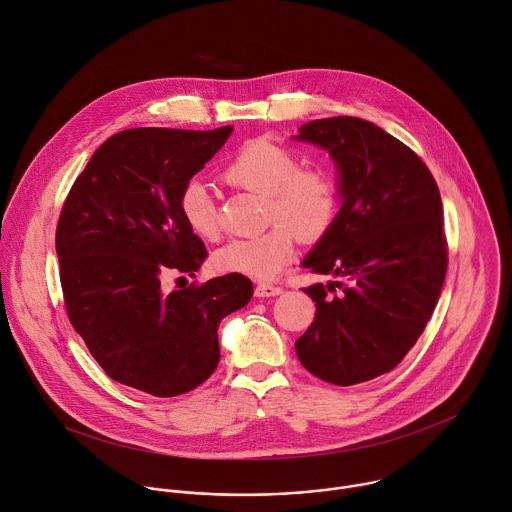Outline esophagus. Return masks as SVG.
Segmentation results:
<instances>
[{
	"mask_svg": "<svg viewBox=\"0 0 512 512\" xmlns=\"http://www.w3.org/2000/svg\"><path fill=\"white\" fill-rule=\"evenodd\" d=\"M281 287L279 285H273V283H259L255 287V296L257 298H271V296H279L281 294Z\"/></svg>",
	"mask_w": 512,
	"mask_h": 512,
	"instance_id": "34e87169",
	"label": "esophagus"
}]
</instances>
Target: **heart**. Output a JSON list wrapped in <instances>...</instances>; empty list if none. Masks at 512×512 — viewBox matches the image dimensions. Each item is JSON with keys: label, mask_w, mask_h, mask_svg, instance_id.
I'll use <instances>...</instances> for the list:
<instances>
[{"label": "heart", "mask_w": 512, "mask_h": 512, "mask_svg": "<svg viewBox=\"0 0 512 512\" xmlns=\"http://www.w3.org/2000/svg\"><path fill=\"white\" fill-rule=\"evenodd\" d=\"M223 178L247 192L265 196L263 223L267 231L227 243L214 253V267L223 273H241L253 279H273L302 241L322 239L338 212L334 178L269 139H249L223 168ZM180 214L186 227L204 241L221 235L218 210L200 182H188L180 194Z\"/></svg>", "instance_id": "1"}]
</instances>
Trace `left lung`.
<instances>
[{
	"label": "left lung",
	"mask_w": 512,
	"mask_h": 512,
	"mask_svg": "<svg viewBox=\"0 0 512 512\" xmlns=\"http://www.w3.org/2000/svg\"><path fill=\"white\" fill-rule=\"evenodd\" d=\"M298 139L330 152L342 206L304 259L338 281L304 289L316 316L296 352L314 377L348 387L393 371L433 314L448 269L442 196L421 158L371 121L316 119Z\"/></svg>",
	"instance_id": "obj_1"
}]
</instances>
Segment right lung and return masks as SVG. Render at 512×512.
Wrapping results in <instances>:
<instances>
[{"label":"right lung","mask_w":512,"mask_h":512,"mask_svg":"<svg viewBox=\"0 0 512 512\" xmlns=\"http://www.w3.org/2000/svg\"><path fill=\"white\" fill-rule=\"evenodd\" d=\"M233 127H137L111 135L72 184L56 225L68 320L117 383L156 397L202 385L216 369L218 324L249 304L241 273L166 294L208 257L186 227L180 194ZM184 279V277H178Z\"/></svg>","instance_id":"obj_1"}]
</instances>
